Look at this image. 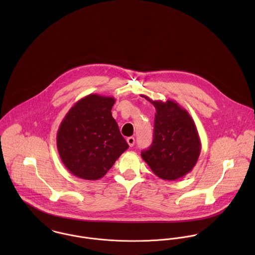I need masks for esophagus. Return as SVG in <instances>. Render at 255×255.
<instances>
[{
	"mask_svg": "<svg viewBox=\"0 0 255 255\" xmlns=\"http://www.w3.org/2000/svg\"><path fill=\"white\" fill-rule=\"evenodd\" d=\"M127 142H128V145L130 146V147H132V146L134 145L135 139H134V137L130 136V137H128V138H127Z\"/></svg>",
	"mask_w": 255,
	"mask_h": 255,
	"instance_id": "esophagus-1",
	"label": "esophagus"
}]
</instances>
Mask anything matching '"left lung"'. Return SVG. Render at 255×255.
I'll list each match as a JSON object with an SVG mask.
<instances>
[{"label": "left lung", "mask_w": 255, "mask_h": 255, "mask_svg": "<svg viewBox=\"0 0 255 255\" xmlns=\"http://www.w3.org/2000/svg\"><path fill=\"white\" fill-rule=\"evenodd\" d=\"M144 97L153 104L156 114L153 142L141 152V157L157 177L176 181L193 169L200 155L201 142L196 126L188 112L177 102L169 99L153 101Z\"/></svg>", "instance_id": "8db88e82"}]
</instances>
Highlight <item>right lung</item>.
<instances>
[{
  "instance_id": "right-lung-1",
  "label": "right lung",
  "mask_w": 255,
  "mask_h": 255,
  "mask_svg": "<svg viewBox=\"0 0 255 255\" xmlns=\"http://www.w3.org/2000/svg\"><path fill=\"white\" fill-rule=\"evenodd\" d=\"M115 98L89 94L65 116L57 133L63 164L73 176L96 181L103 178L128 148L112 116Z\"/></svg>"
}]
</instances>
